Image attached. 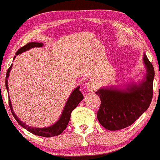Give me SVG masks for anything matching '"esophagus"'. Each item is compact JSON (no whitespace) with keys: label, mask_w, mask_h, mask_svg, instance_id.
<instances>
[{"label":"esophagus","mask_w":160,"mask_h":160,"mask_svg":"<svg viewBox=\"0 0 160 160\" xmlns=\"http://www.w3.org/2000/svg\"><path fill=\"white\" fill-rule=\"evenodd\" d=\"M86 87H87L88 91H95L96 88H97V84L94 81H92V80H90V81H88L86 83Z\"/></svg>","instance_id":"esophagus-1"}]
</instances>
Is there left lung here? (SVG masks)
<instances>
[{
	"label": "left lung",
	"instance_id": "1",
	"mask_svg": "<svg viewBox=\"0 0 160 160\" xmlns=\"http://www.w3.org/2000/svg\"><path fill=\"white\" fill-rule=\"evenodd\" d=\"M143 61L147 74L141 83L132 84L126 89L101 88L95 92L101 101L98 111V119L107 130H118L130 126L151 104L154 69L145 53Z\"/></svg>",
	"mask_w": 160,
	"mask_h": 160
}]
</instances>
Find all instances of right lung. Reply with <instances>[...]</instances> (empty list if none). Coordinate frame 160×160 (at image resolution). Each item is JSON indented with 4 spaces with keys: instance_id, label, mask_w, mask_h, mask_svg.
Wrapping results in <instances>:
<instances>
[{
    "instance_id": "obj_1",
    "label": "right lung",
    "mask_w": 160,
    "mask_h": 160,
    "mask_svg": "<svg viewBox=\"0 0 160 160\" xmlns=\"http://www.w3.org/2000/svg\"><path fill=\"white\" fill-rule=\"evenodd\" d=\"M43 46V43H41V42H30V43H28L26 45L23 46V47L21 48L18 50V51L16 52L15 54L18 55L20 53H23V52L28 51V50L32 48H38V47H42ZM16 56H15L14 59H15ZM12 64L10 65L8 71L7 72V75H6V88H7V90L8 91V81H7V79L9 78V72H10L11 68H12ZM83 99V95L81 93V92L80 91V86L77 87L72 92L71 95L69 96L68 101H67L66 103H65L64 109L62 110V113L60 118L55 124H53L51 126L48 127V128H31L30 126H28L25 123L19 119L17 115L15 114V112H13L12 109V105L11 103L10 99L9 98V107H10L11 112H12V114L15 120L17 121V122L18 123L22 128L26 129L29 132H32V134L36 136H43V137H52V136H57L61 134L62 132L65 130V129L66 128V127L68 126V124L70 121L71 118V113L74 110V109L76 108L77 106H78L80 102Z\"/></svg>"
}]
</instances>
